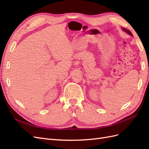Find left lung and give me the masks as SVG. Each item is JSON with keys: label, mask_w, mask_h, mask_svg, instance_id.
<instances>
[{"label": "left lung", "mask_w": 149, "mask_h": 149, "mask_svg": "<svg viewBox=\"0 0 149 149\" xmlns=\"http://www.w3.org/2000/svg\"><path fill=\"white\" fill-rule=\"evenodd\" d=\"M122 30H123L124 31H125V33H128L129 35H130V36H131V37H133V35L132 34V33L130 32V31L129 30L126 29L125 28H123V29H122Z\"/></svg>", "instance_id": "8db88e82"}]
</instances>
